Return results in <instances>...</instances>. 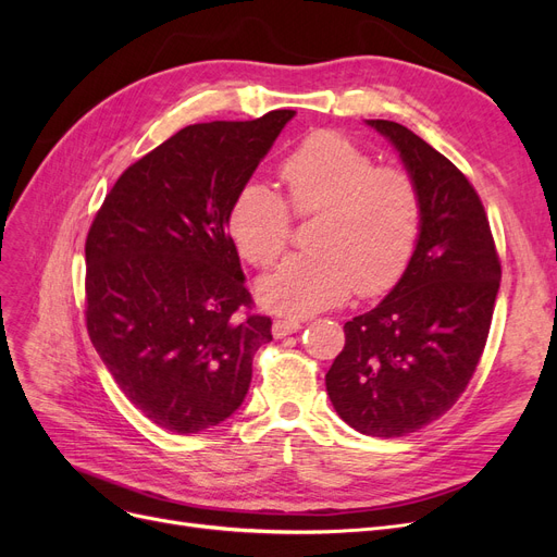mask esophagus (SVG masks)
Wrapping results in <instances>:
<instances>
[{
	"mask_svg": "<svg viewBox=\"0 0 557 557\" xmlns=\"http://www.w3.org/2000/svg\"><path fill=\"white\" fill-rule=\"evenodd\" d=\"M299 330H301V323H297V320H274V325H272V332L276 339H283V336L295 334Z\"/></svg>",
	"mask_w": 557,
	"mask_h": 557,
	"instance_id": "esophagus-1",
	"label": "esophagus"
}]
</instances>
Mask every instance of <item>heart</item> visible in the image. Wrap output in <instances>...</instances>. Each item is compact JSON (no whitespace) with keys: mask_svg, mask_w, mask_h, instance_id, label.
I'll list each match as a JSON object with an SVG mask.
<instances>
[{"mask_svg":"<svg viewBox=\"0 0 557 557\" xmlns=\"http://www.w3.org/2000/svg\"><path fill=\"white\" fill-rule=\"evenodd\" d=\"M281 178L295 213L320 218L311 234L315 250L288 258L260 281L264 309L313 315L339 307L352 290L383 295L407 272L420 234V195L407 172L374 166L344 134L320 129L283 160ZM289 208L260 181L242 185L230 234L250 264L264 269L281 258L293 232Z\"/></svg>","mask_w":557,"mask_h":557,"instance_id":"1","label":"heart"}]
</instances>
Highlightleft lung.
<instances>
[{
	"label": "left lung",
	"mask_w": 557,
	"mask_h": 557,
	"mask_svg": "<svg viewBox=\"0 0 557 557\" xmlns=\"http://www.w3.org/2000/svg\"><path fill=\"white\" fill-rule=\"evenodd\" d=\"M395 146L420 195L407 272L372 311L344 325L325 374L332 407L369 436H407L444 416L474 374L499 293L491 223L467 176L399 123L367 121Z\"/></svg>",
	"instance_id": "8db88e82"
}]
</instances>
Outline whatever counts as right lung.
I'll return each instance as SVG.
<instances>
[{
    "label": "right lung",
    "mask_w": 557,
    "mask_h": 557,
    "mask_svg": "<svg viewBox=\"0 0 557 557\" xmlns=\"http://www.w3.org/2000/svg\"><path fill=\"white\" fill-rule=\"evenodd\" d=\"M295 111L183 127L123 172L86 239V325L125 397L197 434L242 407L272 320L227 234L232 201Z\"/></svg>",
    "instance_id": "obj_1"
}]
</instances>
